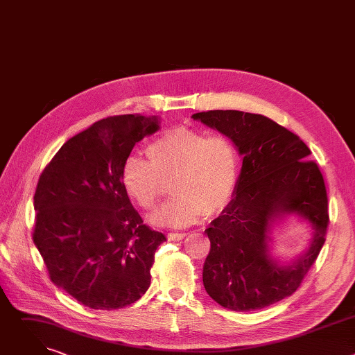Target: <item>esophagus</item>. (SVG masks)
Instances as JSON below:
<instances>
[{"label":"esophagus","mask_w":355,"mask_h":355,"mask_svg":"<svg viewBox=\"0 0 355 355\" xmlns=\"http://www.w3.org/2000/svg\"><path fill=\"white\" fill-rule=\"evenodd\" d=\"M185 236H187L185 233H168V240L178 241V240H182Z\"/></svg>","instance_id":"34e87169"}]
</instances>
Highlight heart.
<instances>
[{
    "instance_id": "1",
    "label": "heart",
    "mask_w": 355,
    "mask_h": 355,
    "mask_svg": "<svg viewBox=\"0 0 355 355\" xmlns=\"http://www.w3.org/2000/svg\"><path fill=\"white\" fill-rule=\"evenodd\" d=\"M150 162L129 156L122 167L126 193L143 208L153 209L171 180V198L153 216L157 226L181 227L198 222L204 212H220L233 196L239 178V155L225 135L174 128L146 147Z\"/></svg>"
}]
</instances>
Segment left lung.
<instances>
[{
    "label": "left lung",
    "mask_w": 355,
    "mask_h": 355,
    "mask_svg": "<svg viewBox=\"0 0 355 355\" xmlns=\"http://www.w3.org/2000/svg\"><path fill=\"white\" fill-rule=\"evenodd\" d=\"M227 136L243 156L234 193L205 230L211 240L202 279L220 306L247 312L291 296L324 244L327 192L309 147L274 121L243 111L192 115ZM288 216L313 227L300 255L281 262L270 254L272 233Z\"/></svg>",
    "instance_id": "left-lung-1"
}]
</instances>
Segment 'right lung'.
<instances>
[{"mask_svg":"<svg viewBox=\"0 0 355 355\" xmlns=\"http://www.w3.org/2000/svg\"><path fill=\"white\" fill-rule=\"evenodd\" d=\"M160 118L121 115L69 139L43 170L33 207V243L53 284L91 309H119L150 286L166 236L130 204L122 167Z\"/></svg>","mask_w":355,"mask_h":355,"instance_id":"add662e5","label":"right lung"}]
</instances>
